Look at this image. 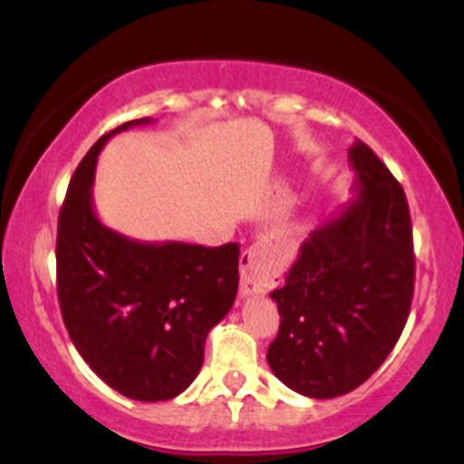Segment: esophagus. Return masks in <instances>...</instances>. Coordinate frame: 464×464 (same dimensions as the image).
Masks as SVG:
<instances>
[{
    "label": "esophagus",
    "instance_id": "34e87169",
    "mask_svg": "<svg viewBox=\"0 0 464 464\" xmlns=\"http://www.w3.org/2000/svg\"><path fill=\"white\" fill-rule=\"evenodd\" d=\"M242 295H266L275 285L276 270L262 248L250 246L239 259Z\"/></svg>",
    "mask_w": 464,
    "mask_h": 464
}]
</instances>
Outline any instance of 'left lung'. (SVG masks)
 <instances>
[{"instance_id":"left-lung-1","label":"left lung","mask_w":464,"mask_h":464,"mask_svg":"<svg viewBox=\"0 0 464 464\" xmlns=\"http://www.w3.org/2000/svg\"><path fill=\"white\" fill-rule=\"evenodd\" d=\"M355 198L301 244L270 292L279 334L268 364L287 388L332 399L364 384L397 344L414 292L412 225L403 188L366 143L349 150Z\"/></svg>"}]
</instances>
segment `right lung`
Listing matches in <instances>:
<instances>
[{"mask_svg": "<svg viewBox=\"0 0 464 464\" xmlns=\"http://www.w3.org/2000/svg\"><path fill=\"white\" fill-rule=\"evenodd\" d=\"M106 132L69 180L58 214L56 287L73 347L124 397L165 401L200 372L205 340L237 295V244L140 242L95 216L92 185Z\"/></svg>", "mask_w": 464, "mask_h": 464, "instance_id": "1", "label": "right lung"}]
</instances>
